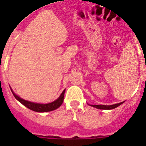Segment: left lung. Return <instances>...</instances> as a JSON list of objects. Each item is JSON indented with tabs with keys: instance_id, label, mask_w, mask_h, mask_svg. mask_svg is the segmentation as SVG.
Instances as JSON below:
<instances>
[{
	"instance_id": "obj_1",
	"label": "left lung",
	"mask_w": 146,
	"mask_h": 146,
	"mask_svg": "<svg viewBox=\"0 0 146 146\" xmlns=\"http://www.w3.org/2000/svg\"><path fill=\"white\" fill-rule=\"evenodd\" d=\"M123 102L118 103V104H114L112 105H103V104H96V105H91V106L96 108L98 109H102V110H111V109L116 108L117 107L120 106V104H122Z\"/></svg>"
}]
</instances>
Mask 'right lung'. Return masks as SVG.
Wrapping results in <instances>:
<instances>
[{
	"label": "right lung",
	"instance_id": "add662e5",
	"mask_svg": "<svg viewBox=\"0 0 146 146\" xmlns=\"http://www.w3.org/2000/svg\"><path fill=\"white\" fill-rule=\"evenodd\" d=\"M11 89V92H12L13 95L14 96V97L16 98V99L18 100L21 104H23L24 106H26V108H28L29 109H30L32 111H36V112H48V111H54L55 109L58 108L62 104H63V102H64V93H65V90L63 91V92L61 93V95L60 96V97L57 98V100H55L53 102H50L48 104H38V103H34V102H28V101H26V100L23 99L21 98H19V96H17L16 94L13 92L12 89Z\"/></svg>",
	"mask_w": 146,
	"mask_h": 146
}]
</instances>
